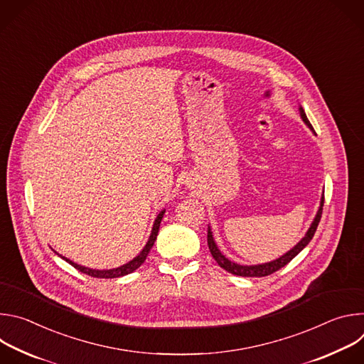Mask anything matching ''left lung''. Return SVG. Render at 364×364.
I'll return each mask as SVG.
<instances>
[{
	"mask_svg": "<svg viewBox=\"0 0 364 364\" xmlns=\"http://www.w3.org/2000/svg\"><path fill=\"white\" fill-rule=\"evenodd\" d=\"M299 114H301L302 121L306 124V127H308L309 129L314 131L313 125L309 124V121H308V118H306V115H305V112H304L302 108H299ZM323 205H324V196L321 197L320 209H318V212H317V215H316V219H314L313 223H311V226H309L308 232L305 233V236H304L291 250H288L285 255H282L281 257L275 259V261H272V262L262 264V265H250V267H247V265H239V264H235V262L229 261V259H228L225 255H222V252L218 249V245L215 243V239H213V235H212L210 228H209V230H207V245H209L210 253H212V256L215 257V261L220 265V268H223L225 271H228V272H230V274H233V275H237V277H267V275H271V274L277 272L278 269L284 268L288 262H291L292 259L309 243V240L313 239V236H314V233H316V230H317V228H318V223H320V220H321Z\"/></svg>",
	"mask_w": 364,
	"mask_h": 364,
	"instance_id": "1",
	"label": "left lung"
}]
</instances>
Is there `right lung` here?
Masks as SVG:
<instances>
[{
  "mask_svg": "<svg viewBox=\"0 0 364 364\" xmlns=\"http://www.w3.org/2000/svg\"><path fill=\"white\" fill-rule=\"evenodd\" d=\"M164 213H166V210L160 212V215L157 216V219H155L154 226H152V230H151V235H149V239H148L146 245L144 246V249L139 252V255L135 256V257L132 259V261H129L128 264H125V265H122V267H119V268H115V269H103V271L90 269V268H85V267H80V265L72 262L70 259H66V257H63V256H62V257L65 259L66 262H69L73 268H76L77 271H80L82 274H86V275L93 277V278H105V279H107V278H119V277L128 275V274L134 272L135 269H138V268L144 264V261L146 259V256H148V253H149V250H151V247H152L155 239H157V235H159V230H160V223H161V220H163ZM58 255H59V253H58ZM59 256H60V255H59Z\"/></svg>",
  "mask_w": 364,
  "mask_h": 364,
  "instance_id": "1",
  "label": "right lung"
}]
</instances>
